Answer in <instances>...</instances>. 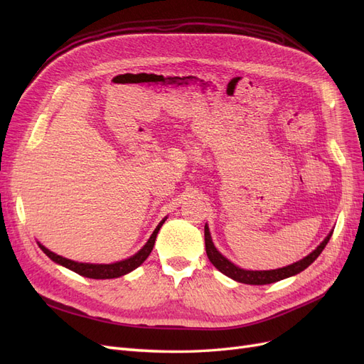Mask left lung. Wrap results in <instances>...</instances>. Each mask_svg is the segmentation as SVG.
I'll use <instances>...</instances> for the list:
<instances>
[{
    "label": "left lung",
    "instance_id": "obj_1",
    "mask_svg": "<svg viewBox=\"0 0 364 364\" xmlns=\"http://www.w3.org/2000/svg\"><path fill=\"white\" fill-rule=\"evenodd\" d=\"M331 235H333V230L326 235V238L322 241V243L310 253V255H306L301 261L293 262L287 267L274 269V270H245V269L237 267L234 262H230L228 258H225L222 253L215 249L211 234H209L208 225H205V247H206V255H208L209 261L213 262V266L217 270L222 272L223 274H226V277H229L230 279H234L241 284L266 285V284H272V282H277V281H281L285 278L294 277V274L305 270L318 255H321L322 250L328 245L329 238H331Z\"/></svg>",
    "mask_w": 364,
    "mask_h": 364
}]
</instances>
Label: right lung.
Segmentation results:
<instances>
[{"label": "right lung", "mask_w": 364, "mask_h": 364, "mask_svg": "<svg viewBox=\"0 0 364 364\" xmlns=\"http://www.w3.org/2000/svg\"><path fill=\"white\" fill-rule=\"evenodd\" d=\"M165 220H167V217H165L162 222L156 226V229L153 230L151 237L149 238L147 243L144 245V247H142L141 250H138L135 255H132L130 258L127 259H123V261H117V262H112V264H90V262H79V261H73V259H68V258H63L60 255H58V253H54L51 250H48L46 246H42L41 243L39 247L42 249V252L46 253V255L53 259L54 262L60 264V266L67 267L75 273L82 274V277L85 278H92V279H112V278H119L123 277V274L126 273H130L132 270H135L136 267H139L142 262H144L147 259V257L150 255V252L153 250V246H155V240H156V235L159 232L161 226L164 225Z\"/></svg>", "instance_id": "right-lung-1"}]
</instances>
